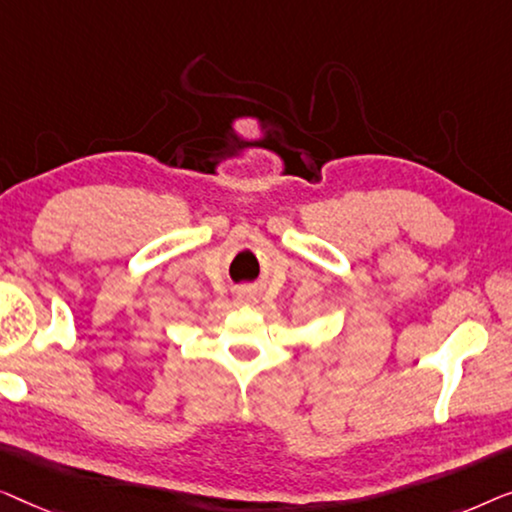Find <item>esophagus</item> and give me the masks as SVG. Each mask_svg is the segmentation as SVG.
<instances>
[{"mask_svg": "<svg viewBox=\"0 0 512 512\" xmlns=\"http://www.w3.org/2000/svg\"><path fill=\"white\" fill-rule=\"evenodd\" d=\"M236 297H239V301H253L255 299V292L250 290V287H243V290H239V294H236Z\"/></svg>", "mask_w": 512, "mask_h": 512, "instance_id": "1", "label": "esophagus"}]
</instances>
